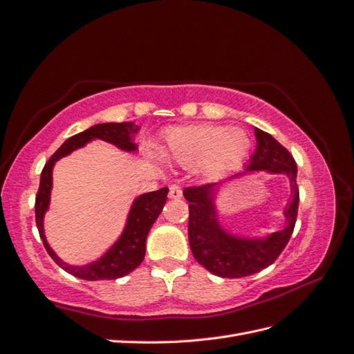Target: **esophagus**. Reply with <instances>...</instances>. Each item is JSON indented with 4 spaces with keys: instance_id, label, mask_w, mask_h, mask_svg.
Returning a JSON list of instances; mask_svg holds the SVG:
<instances>
[{
    "instance_id": "esophagus-1",
    "label": "esophagus",
    "mask_w": 354,
    "mask_h": 354,
    "mask_svg": "<svg viewBox=\"0 0 354 354\" xmlns=\"http://www.w3.org/2000/svg\"><path fill=\"white\" fill-rule=\"evenodd\" d=\"M169 197L170 199H180V197H183V188L179 185H170Z\"/></svg>"
}]
</instances>
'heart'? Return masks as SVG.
I'll return each instance as SVG.
<instances>
[{
	"label": "heart",
	"mask_w": 354,
	"mask_h": 354,
	"mask_svg": "<svg viewBox=\"0 0 354 354\" xmlns=\"http://www.w3.org/2000/svg\"><path fill=\"white\" fill-rule=\"evenodd\" d=\"M250 149V138L240 128L194 125L170 129L161 157L183 167L201 166L208 179L235 170Z\"/></svg>",
	"instance_id": "heart-1"
}]
</instances>
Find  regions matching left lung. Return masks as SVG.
<instances>
[{
	"label": "left lung",
	"instance_id": "1",
	"mask_svg": "<svg viewBox=\"0 0 354 354\" xmlns=\"http://www.w3.org/2000/svg\"><path fill=\"white\" fill-rule=\"evenodd\" d=\"M257 149L243 171L226 183L185 188L188 201V240L193 257L209 273L220 277H244L267 268L277 259L288 244L299 209L297 166L291 153L277 140L259 128H254ZM267 171L285 174L290 180L292 197L284 210L286 227L264 237H240L221 226L216 209V194L229 180Z\"/></svg>",
	"mask_w": 354,
	"mask_h": 354
}]
</instances>
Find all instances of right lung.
<instances>
[{
    "mask_svg": "<svg viewBox=\"0 0 354 354\" xmlns=\"http://www.w3.org/2000/svg\"><path fill=\"white\" fill-rule=\"evenodd\" d=\"M138 131L140 127L136 125L134 122L97 123V125L90 127L83 133L66 140L45 164L42 175H40V185L35 205L36 225L49 257L55 261L57 266H60L72 276L84 279V281H111V279L127 276L142 264L146 252L147 234H149L155 220L161 214L162 207L166 205L169 188L162 187L158 192L137 196L133 205H131L125 227H123L118 241L96 261L88 262L86 266H71L68 262H64L48 244L44 227L45 214L49 209V203H51L53 169L55 162L63 157H68L73 151L81 149L93 140H104V142L119 147L120 151L137 152L138 147L137 143H134V140Z\"/></svg>",
    "mask_w": 354,
    "mask_h": 354,
    "instance_id": "obj_1",
    "label": "right lung"
}]
</instances>
